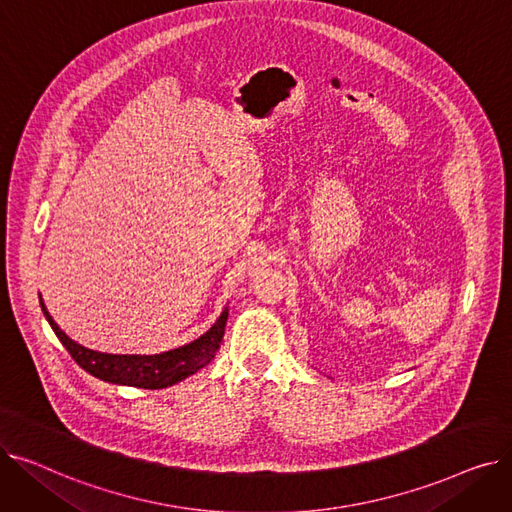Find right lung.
I'll return each mask as SVG.
<instances>
[{"mask_svg":"<svg viewBox=\"0 0 512 512\" xmlns=\"http://www.w3.org/2000/svg\"><path fill=\"white\" fill-rule=\"evenodd\" d=\"M41 309L45 319L49 321L51 330L56 332L60 342L66 346V351L72 355V359L89 371L95 378L110 382V384H120V386H134V388H147V390H159V388H168L178 382H182L188 375L197 373L201 367L213 361V357L218 355L220 344L224 338V328L228 321V307L222 311L218 321L197 340L191 344H184L180 348H174V351L168 353H159V355H107V353H97L91 351V348H85L76 344L72 338H68L60 328L53 317L49 315L43 299Z\"/></svg>","mask_w":512,"mask_h":512,"instance_id":"add662e5","label":"right lung"}]
</instances>
